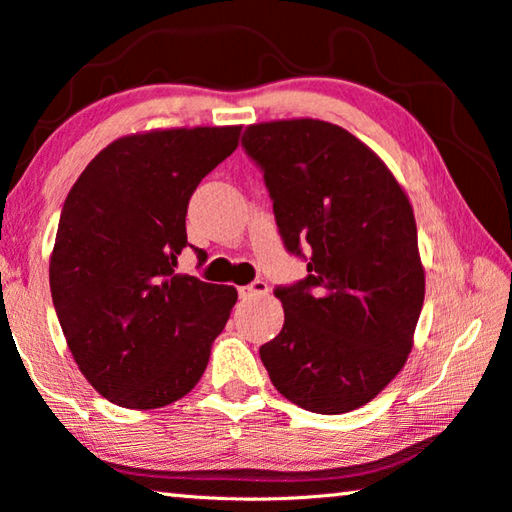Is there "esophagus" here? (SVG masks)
Listing matches in <instances>:
<instances>
[{
	"label": "esophagus",
	"instance_id": "1",
	"mask_svg": "<svg viewBox=\"0 0 512 512\" xmlns=\"http://www.w3.org/2000/svg\"><path fill=\"white\" fill-rule=\"evenodd\" d=\"M268 293V284L264 280H255L246 284V287H239V296L241 298H255V296H266Z\"/></svg>",
	"mask_w": 512,
	"mask_h": 512
}]
</instances>
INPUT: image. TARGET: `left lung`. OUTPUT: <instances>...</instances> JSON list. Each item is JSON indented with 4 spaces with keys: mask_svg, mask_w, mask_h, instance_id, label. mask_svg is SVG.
Returning a JSON list of instances; mask_svg holds the SVG:
<instances>
[{
    "mask_svg": "<svg viewBox=\"0 0 512 512\" xmlns=\"http://www.w3.org/2000/svg\"><path fill=\"white\" fill-rule=\"evenodd\" d=\"M289 253L307 277L277 287L282 332L259 348L273 386L311 413L339 415L377 397L404 368L424 302L409 196L375 151L320 119L246 128Z\"/></svg>",
    "mask_w": 512,
    "mask_h": 512,
    "instance_id": "1",
    "label": "left lung"
}]
</instances>
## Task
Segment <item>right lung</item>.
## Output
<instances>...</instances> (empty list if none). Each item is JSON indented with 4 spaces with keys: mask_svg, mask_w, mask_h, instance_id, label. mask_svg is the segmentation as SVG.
<instances>
[{
    "mask_svg": "<svg viewBox=\"0 0 512 512\" xmlns=\"http://www.w3.org/2000/svg\"><path fill=\"white\" fill-rule=\"evenodd\" d=\"M239 135L241 126H196L119 137L69 189L51 298L79 370L112 404L160 409L203 377L237 289L176 266L189 198Z\"/></svg>",
    "mask_w": 512,
    "mask_h": 512,
    "instance_id": "right-lung-1",
    "label": "right lung"
}]
</instances>
